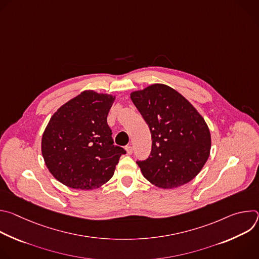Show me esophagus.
<instances>
[{"label": "esophagus", "mask_w": 259, "mask_h": 259, "mask_svg": "<svg viewBox=\"0 0 259 259\" xmlns=\"http://www.w3.org/2000/svg\"><path fill=\"white\" fill-rule=\"evenodd\" d=\"M125 149H126V152H127V154H128V155H131V154L133 153V149H132V146H130V145H127V146L125 147Z\"/></svg>", "instance_id": "1"}]
</instances>
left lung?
<instances>
[{"label":"left lung","mask_w":259,"mask_h":259,"mask_svg":"<svg viewBox=\"0 0 259 259\" xmlns=\"http://www.w3.org/2000/svg\"><path fill=\"white\" fill-rule=\"evenodd\" d=\"M152 134V152L137 161L143 176L162 189L194 179L211 149L209 128L192 103L173 88L154 84L130 94Z\"/></svg>","instance_id":"1"}]
</instances>
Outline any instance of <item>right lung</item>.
I'll return each instance as SVG.
<instances>
[{"instance_id":"add662e5","label":"right lung","mask_w":259,"mask_h":259,"mask_svg":"<svg viewBox=\"0 0 259 259\" xmlns=\"http://www.w3.org/2000/svg\"><path fill=\"white\" fill-rule=\"evenodd\" d=\"M115 98L86 90L51 117L42 136V155L50 173L64 186L89 191L113 177L126 154L114 145L106 122Z\"/></svg>"}]
</instances>
